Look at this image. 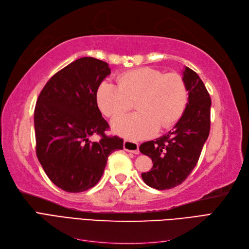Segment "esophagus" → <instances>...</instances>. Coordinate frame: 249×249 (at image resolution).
Segmentation results:
<instances>
[{
    "label": "esophagus",
    "instance_id": "esophagus-1",
    "mask_svg": "<svg viewBox=\"0 0 249 249\" xmlns=\"http://www.w3.org/2000/svg\"><path fill=\"white\" fill-rule=\"evenodd\" d=\"M124 148L126 152H130L133 154H139V144L137 142L131 141V140H124Z\"/></svg>",
    "mask_w": 249,
    "mask_h": 249
}]
</instances>
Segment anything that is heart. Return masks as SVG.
I'll return each instance as SVG.
<instances>
[{
    "mask_svg": "<svg viewBox=\"0 0 249 249\" xmlns=\"http://www.w3.org/2000/svg\"><path fill=\"white\" fill-rule=\"evenodd\" d=\"M118 86L103 82L97 103L105 115L115 117L130 111L136 103L138 113L112 122L115 133L133 140L153 136L158 129H169L182 117L188 102L186 83L178 72L164 73L143 67L123 73Z\"/></svg>",
    "mask_w": 249,
    "mask_h": 249,
    "instance_id": "heart-1",
    "label": "heart"
}]
</instances>
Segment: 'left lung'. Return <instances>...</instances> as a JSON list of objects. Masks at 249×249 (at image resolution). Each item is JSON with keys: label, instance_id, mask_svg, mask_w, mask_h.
Masks as SVG:
<instances>
[{"label": "left lung", "instance_id": "1", "mask_svg": "<svg viewBox=\"0 0 249 249\" xmlns=\"http://www.w3.org/2000/svg\"><path fill=\"white\" fill-rule=\"evenodd\" d=\"M189 91L187 107L173 129L156 140L143 142L139 150L153 160L142 172L149 187L166 190L182 184L196 166L211 126V97L198 74L186 67L183 77Z\"/></svg>", "mask_w": 249, "mask_h": 249}]
</instances>
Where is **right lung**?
I'll use <instances>...</instances> for the list:
<instances>
[{"instance_id": "obj_1", "label": "right lung", "mask_w": 249, "mask_h": 249, "mask_svg": "<svg viewBox=\"0 0 249 249\" xmlns=\"http://www.w3.org/2000/svg\"><path fill=\"white\" fill-rule=\"evenodd\" d=\"M108 74V63L102 60L77 59L56 72L37 99L36 155L49 178L66 192L95 186L108 157L124 148L122 138L106 135L110 126L97 107V89ZM94 133L100 140L91 142Z\"/></svg>"}]
</instances>
